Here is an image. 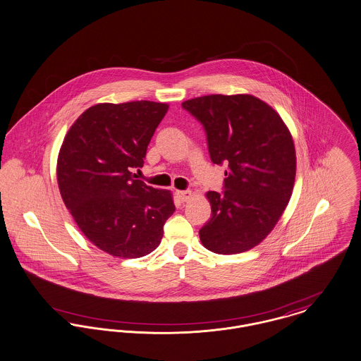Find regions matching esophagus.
Returning <instances> with one entry per match:
<instances>
[{
	"instance_id": "34e87169",
	"label": "esophagus",
	"mask_w": 361,
	"mask_h": 361,
	"mask_svg": "<svg viewBox=\"0 0 361 361\" xmlns=\"http://www.w3.org/2000/svg\"><path fill=\"white\" fill-rule=\"evenodd\" d=\"M176 195H177V197H178L181 202H187L188 199H191L192 191H190V190H187V191H176Z\"/></svg>"
}]
</instances>
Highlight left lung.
Returning <instances> with one entry per match:
<instances>
[{"instance_id":"obj_1","label":"left lung","mask_w":361,"mask_h":361,"mask_svg":"<svg viewBox=\"0 0 361 361\" xmlns=\"http://www.w3.org/2000/svg\"><path fill=\"white\" fill-rule=\"evenodd\" d=\"M202 122L212 162L226 164L224 188L206 194L212 219L199 231L217 254L259 245L275 228L293 194L297 157L293 136L269 104L252 94H207L183 103Z\"/></svg>"}]
</instances>
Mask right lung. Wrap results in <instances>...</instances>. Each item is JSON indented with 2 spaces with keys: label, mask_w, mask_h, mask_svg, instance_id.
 Segmentation results:
<instances>
[{
  "label": "right lung",
  "mask_w": 361,
  "mask_h": 361,
  "mask_svg": "<svg viewBox=\"0 0 361 361\" xmlns=\"http://www.w3.org/2000/svg\"><path fill=\"white\" fill-rule=\"evenodd\" d=\"M166 103H99L71 125L56 176L66 207L89 242L119 258L157 249L174 213L173 195L135 180Z\"/></svg>",
  "instance_id": "obj_1"
}]
</instances>
